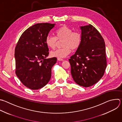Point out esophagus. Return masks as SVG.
Here are the masks:
<instances>
[{"mask_svg": "<svg viewBox=\"0 0 122 122\" xmlns=\"http://www.w3.org/2000/svg\"><path fill=\"white\" fill-rule=\"evenodd\" d=\"M57 60L58 61H64V60L63 59H61V58H57Z\"/></svg>", "mask_w": 122, "mask_h": 122, "instance_id": "obj_1", "label": "esophagus"}]
</instances>
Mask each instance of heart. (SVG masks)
Returning a JSON list of instances; mask_svg holds the SVG:
<instances>
[{
	"mask_svg": "<svg viewBox=\"0 0 122 122\" xmlns=\"http://www.w3.org/2000/svg\"><path fill=\"white\" fill-rule=\"evenodd\" d=\"M72 29L66 26L63 25L56 30V37L48 35L46 39V43L47 46L54 49L58 44V41L61 42L62 47L51 51L50 55L52 57L58 58L66 57L73 50H77L81 43V35L78 31H73Z\"/></svg>",
	"mask_w": 122,
	"mask_h": 122,
	"instance_id": "b5f03b06",
	"label": "heart"
}]
</instances>
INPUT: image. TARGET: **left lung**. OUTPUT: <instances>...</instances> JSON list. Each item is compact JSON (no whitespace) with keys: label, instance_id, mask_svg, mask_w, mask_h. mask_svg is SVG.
I'll use <instances>...</instances> for the list:
<instances>
[{"label":"left lung","instance_id":"obj_1","mask_svg":"<svg viewBox=\"0 0 122 122\" xmlns=\"http://www.w3.org/2000/svg\"><path fill=\"white\" fill-rule=\"evenodd\" d=\"M80 28L81 43L69 61L74 81L89 87L98 82L104 75L107 66L105 45L102 37L92 25Z\"/></svg>","mask_w":122,"mask_h":122}]
</instances>
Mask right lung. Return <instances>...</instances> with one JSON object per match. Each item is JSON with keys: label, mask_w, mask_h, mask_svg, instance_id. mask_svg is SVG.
Returning a JSON list of instances; mask_svg holds the SVG:
<instances>
[{"label": "right lung", "mask_w": 122, "mask_h": 122, "mask_svg": "<svg viewBox=\"0 0 122 122\" xmlns=\"http://www.w3.org/2000/svg\"><path fill=\"white\" fill-rule=\"evenodd\" d=\"M56 24L37 23L25 30L15 50L16 74L27 88L36 90L46 86L57 58H46L49 49L46 39Z\"/></svg>", "instance_id": "right-lung-1"}]
</instances>
